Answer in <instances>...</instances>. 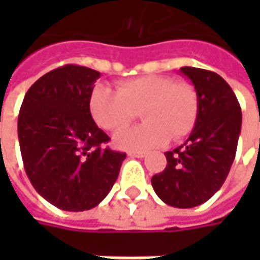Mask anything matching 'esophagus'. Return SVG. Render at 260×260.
Segmentation results:
<instances>
[{
	"instance_id": "obj_1",
	"label": "esophagus",
	"mask_w": 260,
	"mask_h": 260,
	"mask_svg": "<svg viewBox=\"0 0 260 260\" xmlns=\"http://www.w3.org/2000/svg\"><path fill=\"white\" fill-rule=\"evenodd\" d=\"M128 156H131V157H138V158H142L145 157L146 154L143 152H129L128 153Z\"/></svg>"
}]
</instances>
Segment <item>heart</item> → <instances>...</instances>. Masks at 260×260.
I'll use <instances>...</instances> for the list:
<instances>
[{
    "instance_id": "heart-1",
    "label": "heart",
    "mask_w": 260,
    "mask_h": 260,
    "mask_svg": "<svg viewBox=\"0 0 260 260\" xmlns=\"http://www.w3.org/2000/svg\"><path fill=\"white\" fill-rule=\"evenodd\" d=\"M91 117L106 131H118L134 121L139 111L143 124L115 135V145L132 152H145L180 141L195 126L199 114L198 91L188 82H175L163 75L122 80L113 90L96 86L89 100Z\"/></svg>"
}]
</instances>
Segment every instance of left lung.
<instances>
[{
  "label": "left lung",
  "instance_id": "obj_1",
  "mask_svg": "<svg viewBox=\"0 0 260 260\" xmlns=\"http://www.w3.org/2000/svg\"><path fill=\"white\" fill-rule=\"evenodd\" d=\"M199 96V114L184 145L164 153L166 169L153 175L157 196L170 206L189 209L221 188L235 158L241 132L240 103L225 80L207 69L182 67Z\"/></svg>",
  "mask_w": 260,
  "mask_h": 260
}]
</instances>
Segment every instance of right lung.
I'll return each instance as SVG.
<instances>
[{
    "mask_svg": "<svg viewBox=\"0 0 260 260\" xmlns=\"http://www.w3.org/2000/svg\"><path fill=\"white\" fill-rule=\"evenodd\" d=\"M100 72L64 65L37 79L18 117L23 167L31 185L58 209L83 212L111 191L126 157L104 145L108 135L93 121L90 94Z\"/></svg>",
    "mask_w": 260,
    "mask_h": 260,
    "instance_id": "right-lung-1",
    "label": "right lung"
}]
</instances>
